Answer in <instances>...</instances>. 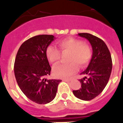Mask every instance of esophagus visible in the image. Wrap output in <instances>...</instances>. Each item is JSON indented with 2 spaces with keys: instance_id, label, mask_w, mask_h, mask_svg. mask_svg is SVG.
Wrapping results in <instances>:
<instances>
[{
  "instance_id": "34e87169",
  "label": "esophagus",
  "mask_w": 123,
  "mask_h": 123,
  "mask_svg": "<svg viewBox=\"0 0 123 123\" xmlns=\"http://www.w3.org/2000/svg\"><path fill=\"white\" fill-rule=\"evenodd\" d=\"M63 81H65V82H69V81H71V79H63Z\"/></svg>"
}]
</instances>
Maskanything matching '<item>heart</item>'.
Wrapping results in <instances>:
<instances>
[{"label":"heart","instance_id":"1","mask_svg":"<svg viewBox=\"0 0 123 123\" xmlns=\"http://www.w3.org/2000/svg\"><path fill=\"white\" fill-rule=\"evenodd\" d=\"M57 45L62 53L69 52L66 64H62L55 66L53 71L56 77L68 78L79 69V65L84 68L89 64L92 56L91 48L87 44L84 43L80 39L74 37H68L60 40ZM46 57L52 64H57L61 59V52L53 46H49L46 50Z\"/></svg>","mask_w":123,"mask_h":123}]
</instances>
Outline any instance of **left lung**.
Masks as SVG:
<instances>
[{
	"label": "left lung",
	"instance_id": "1",
	"mask_svg": "<svg viewBox=\"0 0 123 123\" xmlns=\"http://www.w3.org/2000/svg\"><path fill=\"white\" fill-rule=\"evenodd\" d=\"M79 36L89 41L92 56L87 69L81 73L86 75L79 80L81 88L73 91V93L79 99L89 101L99 95L106 87L111 77L112 62L109 48L102 39L89 33H79Z\"/></svg>",
	"mask_w": 123,
	"mask_h": 123
}]
</instances>
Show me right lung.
I'll return each instance as SVG.
<instances>
[{
	"label": "right lung",
	"mask_w": 123,
	"mask_h": 123,
	"mask_svg": "<svg viewBox=\"0 0 123 123\" xmlns=\"http://www.w3.org/2000/svg\"><path fill=\"white\" fill-rule=\"evenodd\" d=\"M55 38L46 34L31 37L22 43L15 58L14 72L18 86L29 99L38 104L52 101L62 81L46 79L51 71L46 50Z\"/></svg>",
	"instance_id": "add662e5"
}]
</instances>
